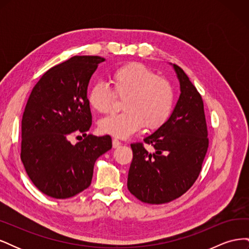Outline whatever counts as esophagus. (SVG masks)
<instances>
[{"mask_svg": "<svg viewBox=\"0 0 249 249\" xmlns=\"http://www.w3.org/2000/svg\"><path fill=\"white\" fill-rule=\"evenodd\" d=\"M112 145H113V148H117V147L122 145V142H120L118 139H113L112 140Z\"/></svg>", "mask_w": 249, "mask_h": 249, "instance_id": "34e87169", "label": "esophagus"}]
</instances>
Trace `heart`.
I'll use <instances>...</instances> for the list:
<instances>
[{
    "instance_id": "heart-1",
    "label": "heart",
    "mask_w": 249,
    "mask_h": 249,
    "mask_svg": "<svg viewBox=\"0 0 249 249\" xmlns=\"http://www.w3.org/2000/svg\"><path fill=\"white\" fill-rule=\"evenodd\" d=\"M110 82L115 94L124 97L125 111L103 118L99 124L102 133L126 138L144 124L147 129H157L168 119L175 97L172 86L144 64L133 62L118 67L111 72ZM115 94L99 82L90 89L88 102L95 111L107 113L112 109Z\"/></svg>"
}]
</instances>
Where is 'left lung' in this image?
I'll return each mask as SVG.
<instances>
[{"label": "left lung", "mask_w": 249, "mask_h": 249, "mask_svg": "<svg viewBox=\"0 0 249 249\" xmlns=\"http://www.w3.org/2000/svg\"><path fill=\"white\" fill-rule=\"evenodd\" d=\"M170 65L179 82L180 94L166 122L143 139L155 152H147L142 143L131 144L133 161L127 189L139 200L152 205L169 202L190 189L209 146L201 96L185 71Z\"/></svg>", "instance_id": "1"}]
</instances>
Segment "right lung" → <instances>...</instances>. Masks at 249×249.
<instances>
[{
	"label": "right lung",
	"instance_id": "1",
	"mask_svg": "<svg viewBox=\"0 0 249 249\" xmlns=\"http://www.w3.org/2000/svg\"><path fill=\"white\" fill-rule=\"evenodd\" d=\"M100 56H74L52 67L34 86L21 119L20 159L43 194L64 199L91 184L97 158L112 147L111 137L86 132L92 122L87 89ZM73 131L86 138L71 145Z\"/></svg>",
	"mask_w": 249,
	"mask_h": 249
}]
</instances>
